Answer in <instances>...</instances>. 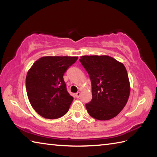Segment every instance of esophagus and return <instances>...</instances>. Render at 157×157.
Listing matches in <instances>:
<instances>
[{"mask_svg":"<svg viewBox=\"0 0 157 157\" xmlns=\"http://www.w3.org/2000/svg\"><path fill=\"white\" fill-rule=\"evenodd\" d=\"M80 95H81L80 92H78V93H76V94H75V97H76L77 98H79V97H80Z\"/></svg>","mask_w":157,"mask_h":157,"instance_id":"obj_1","label":"esophagus"}]
</instances>
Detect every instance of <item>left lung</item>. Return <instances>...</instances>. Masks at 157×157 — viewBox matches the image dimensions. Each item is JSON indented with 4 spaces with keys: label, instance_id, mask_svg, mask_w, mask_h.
<instances>
[{
    "label": "left lung",
    "instance_id": "left-lung-1",
    "mask_svg": "<svg viewBox=\"0 0 157 157\" xmlns=\"http://www.w3.org/2000/svg\"><path fill=\"white\" fill-rule=\"evenodd\" d=\"M79 62L91 82L92 100L86 104L89 114L99 121L114 118L123 110L129 96L130 84L124 66L107 55H84Z\"/></svg>",
    "mask_w": 157,
    "mask_h": 157
}]
</instances>
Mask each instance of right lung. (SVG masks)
<instances>
[{"label": "right lung", "mask_w": 157, "mask_h": 157, "mask_svg": "<svg viewBox=\"0 0 157 157\" xmlns=\"http://www.w3.org/2000/svg\"><path fill=\"white\" fill-rule=\"evenodd\" d=\"M78 57L47 56L33 63L27 73L26 91L32 107L39 115L56 119L68 112L73 98L63 76Z\"/></svg>", "instance_id": "obj_1"}]
</instances>
